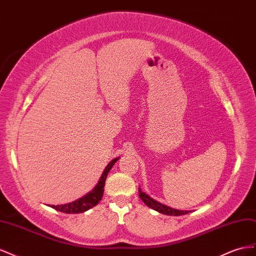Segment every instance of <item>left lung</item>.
<instances>
[{"label": "left lung", "instance_id": "8db88e82", "mask_svg": "<svg viewBox=\"0 0 256 256\" xmlns=\"http://www.w3.org/2000/svg\"><path fill=\"white\" fill-rule=\"evenodd\" d=\"M138 194H140V197L142 198V200L147 205L148 207L152 208L153 210H156L160 214H164L167 216H182V214H188V211H184V210H177L170 208L166 205H162V204L154 200L153 198H151L150 196H148L144 192H142L140 188H138Z\"/></svg>", "mask_w": 256, "mask_h": 256}]
</instances>
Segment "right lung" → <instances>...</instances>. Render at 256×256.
<instances>
[{
    "label": "right lung",
    "mask_w": 256,
    "mask_h": 256,
    "mask_svg": "<svg viewBox=\"0 0 256 256\" xmlns=\"http://www.w3.org/2000/svg\"><path fill=\"white\" fill-rule=\"evenodd\" d=\"M119 158H114L110 163L107 165V167L105 168L103 174L98 181V184H96V186L93 188V191H91L90 193H88L86 195H84L82 198H79L72 202H68L65 204V205H52L50 206L51 208H54L58 211H61V212H65V214H82L84 212V211L89 210L90 208L96 206L98 202L102 200L103 197V193H104V186H105V181L107 178V174L109 172V170H112V167L114 166V164L118 160Z\"/></svg>",
    "instance_id": "1"
}]
</instances>
